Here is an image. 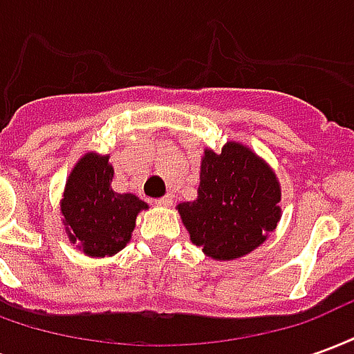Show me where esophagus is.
<instances>
[{"instance_id":"obj_1","label":"esophagus","mask_w":354,"mask_h":354,"mask_svg":"<svg viewBox=\"0 0 354 354\" xmlns=\"http://www.w3.org/2000/svg\"><path fill=\"white\" fill-rule=\"evenodd\" d=\"M155 205H157V207H170V205H172V199H170L169 195H165V197L155 199Z\"/></svg>"}]
</instances>
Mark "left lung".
<instances>
[{
    "label": "left lung",
    "mask_w": 354,
    "mask_h": 354,
    "mask_svg": "<svg viewBox=\"0 0 354 354\" xmlns=\"http://www.w3.org/2000/svg\"><path fill=\"white\" fill-rule=\"evenodd\" d=\"M281 187L273 170L248 147L230 142L222 153L207 149L201 165L199 197L178 212L193 245L214 260L252 252L277 227Z\"/></svg>",
    "instance_id": "8db88e82"
}]
</instances>
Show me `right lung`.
I'll return each instance as SVG.
<instances>
[{
    "mask_svg": "<svg viewBox=\"0 0 354 354\" xmlns=\"http://www.w3.org/2000/svg\"><path fill=\"white\" fill-rule=\"evenodd\" d=\"M113 169L108 157L88 153L81 159L66 184L62 214L70 241L88 256H113L123 250L144 201L111 189Z\"/></svg>",
    "mask_w": 354,
    "mask_h": 354,
    "instance_id": "1",
    "label": "right lung"
}]
</instances>
